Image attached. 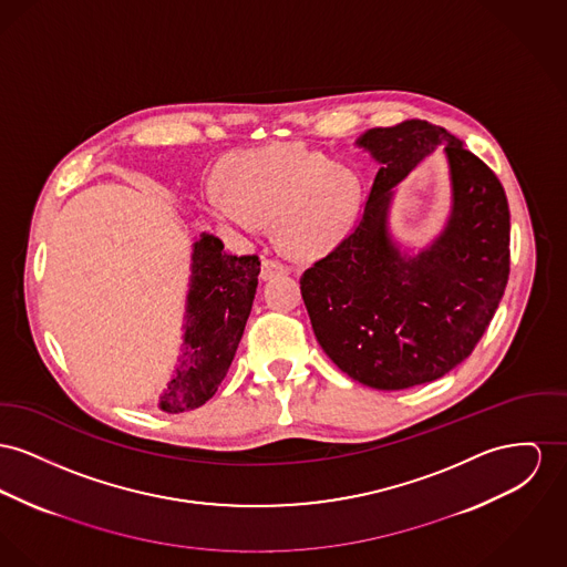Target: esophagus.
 I'll use <instances>...</instances> for the list:
<instances>
[{
  "instance_id": "1",
  "label": "esophagus",
  "mask_w": 567,
  "mask_h": 567,
  "mask_svg": "<svg viewBox=\"0 0 567 567\" xmlns=\"http://www.w3.org/2000/svg\"><path fill=\"white\" fill-rule=\"evenodd\" d=\"M290 268L284 265V262H279V260H275V258H265L262 260V279H272V277H277V275H286Z\"/></svg>"
}]
</instances>
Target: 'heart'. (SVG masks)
<instances>
[{
  "instance_id": "b5f03b06",
  "label": "heart",
  "mask_w": 567,
  "mask_h": 567,
  "mask_svg": "<svg viewBox=\"0 0 567 567\" xmlns=\"http://www.w3.org/2000/svg\"><path fill=\"white\" fill-rule=\"evenodd\" d=\"M226 190H208L215 219L240 231L275 221L281 249L311 260L348 236L361 204L357 176L320 152L268 146L234 154L221 172Z\"/></svg>"
}]
</instances>
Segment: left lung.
I'll use <instances>...</instances> for the list:
<instances>
[{
	"label": "left lung",
	"mask_w": 567,
	"mask_h": 567,
	"mask_svg": "<svg viewBox=\"0 0 567 567\" xmlns=\"http://www.w3.org/2000/svg\"><path fill=\"white\" fill-rule=\"evenodd\" d=\"M441 143L453 215L427 250L406 257L385 226L390 189ZM357 144L380 169L359 226L302 272V301L343 374L400 391L445 377L486 333L509 277V206L491 167L443 126L406 120L370 128Z\"/></svg>",
	"instance_id": "left-lung-1"
}]
</instances>
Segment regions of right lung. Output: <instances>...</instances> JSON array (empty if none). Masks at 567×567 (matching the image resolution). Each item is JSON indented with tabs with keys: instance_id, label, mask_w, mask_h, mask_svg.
I'll return each instance as SVG.
<instances>
[{
	"instance_id": "1",
	"label": "right lung",
	"mask_w": 567,
	"mask_h": 567,
	"mask_svg": "<svg viewBox=\"0 0 567 567\" xmlns=\"http://www.w3.org/2000/svg\"><path fill=\"white\" fill-rule=\"evenodd\" d=\"M183 357L158 409L185 413L206 404L224 382L258 288V256H229L213 234L193 243Z\"/></svg>"
}]
</instances>
